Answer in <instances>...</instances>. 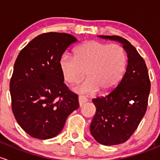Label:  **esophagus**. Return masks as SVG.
I'll use <instances>...</instances> for the list:
<instances>
[{
    "label": "esophagus",
    "mask_w": 160,
    "mask_h": 160,
    "mask_svg": "<svg viewBox=\"0 0 160 160\" xmlns=\"http://www.w3.org/2000/svg\"><path fill=\"white\" fill-rule=\"evenodd\" d=\"M87 102V98H85V97H84V96H80L78 97V102H79V105L80 106H82V105L83 104H85V102Z\"/></svg>",
    "instance_id": "obj_1"
}]
</instances>
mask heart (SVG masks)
<instances>
[{
    "label": "heart",
    "mask_w": 160,
    "mask_h": 160,
    "mask_svg": "<svg viewBox=\"0 0 160 160\" xmlns=\"http://www.w3.org/2000/svg\"><path fill=\"white\" fill-rule=\"evenodd\" d=\"M125 49L117 44H108L98 41H88L76 48L74 56L65 53L59 62L64 78L69 84L88 79L74 88L85 95L99 92H112L122 78L127 67Z\"/></svg>",
    "instance_id": "b5f03b06"
}]
</instances>
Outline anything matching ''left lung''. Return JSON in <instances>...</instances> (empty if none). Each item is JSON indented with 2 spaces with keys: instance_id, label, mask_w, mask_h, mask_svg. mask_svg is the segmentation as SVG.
Wrapping results in <instances>:
<instances>
[{
  "instance_id": "obj_1",
  "label": "left lung",
  "mask_w": 160,
  "mask_h": 160,
  "mask_svg": "<svg viewBox=\"0 0 160 160\" xmlns=\"http://www.w3.org/2000/svg\"><path fill=\"white\" fill-rule=\"evenodd\" d=\"M98 37L120 42L128 56L126 73L116 88L92 99L96 112L91 134L98 142L114 146L127 141L140 123L147 108L150 80L146 62L129 41L117 35Z\"/></svg>"
}]
</instances>
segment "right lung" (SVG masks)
<instances>
[{"label":"right lung","mask_w":160,"mask_h":160,"mask_svg":"<svg viewBox=\"0 0 160 160\" xmlns=\"http://www.w3.org/2000/svg\"><path fill=\"white\" fill-rule=\"evenodd\" d=\"M77 41L65 33H44L16 59L10 82L11 107L18 123L32 137H55L79 107L78 95L64 83L59 65L67 48Z\"/></svg>","instance_id":"obj_1"}]
</instances>
